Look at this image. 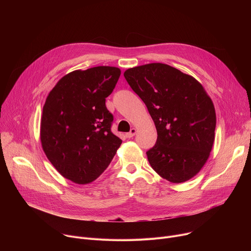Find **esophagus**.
<instances>
[{"label":"esophagus","mask_w":251,"mask_h":251,"mask_svg":"<svg viewBox=\"0 0 251 251\" xmlns=\"http://www.w3.org/2000/svg\"><path fill=\"white\" fill-rule=\"evenodd\" d=\"M136 132H137V130H136L135 128H132V129L130 130V132L126 134V137H127V138H132V137L136 134Z\"/></svg>","instance_id":"obj_1"}]
</instances>
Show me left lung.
Returning a JSON list of instances; mask_svg holds the SVG:
<instances>
[{
    "label": "left lung",
    "mask_w": 251,
    "mask_h": 251,
    "mask_svg": "<svg viewBox=\"0 0 251 251\" xmlns=\"http://www.w3.org/2000/svg\"><path fill=\"white\" fill-rule=\"evenodd\" d=\"M124 76L143 100L157 129L147 151L154 171L171 183H183L205 164L214 141L213 103L193 76L164 63L127 69Z\"/></svg>",
    "instance_id": "obj_1"
}]
</instances>
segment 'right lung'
I'll return each mask as SVG.
<instances>
[{
	"instance_id": "obj_1",
	"label": "right lung",
	"mask_w": 251,
	"mask_h": 251,
	"mask_svg": "<svg viewBox=\"0 0 251 251\" xmlns=\"http://www.w3.org/2000/svg\"><path fill=\"white\" fill-rule=\"evenodd\" d=\"M114 66L75 70L50 92L43 108V149L58 173L74 183L93 182L106 170L122 140L111 132L105 100L119 79Z\"/></svg>"
}]
</instances>
